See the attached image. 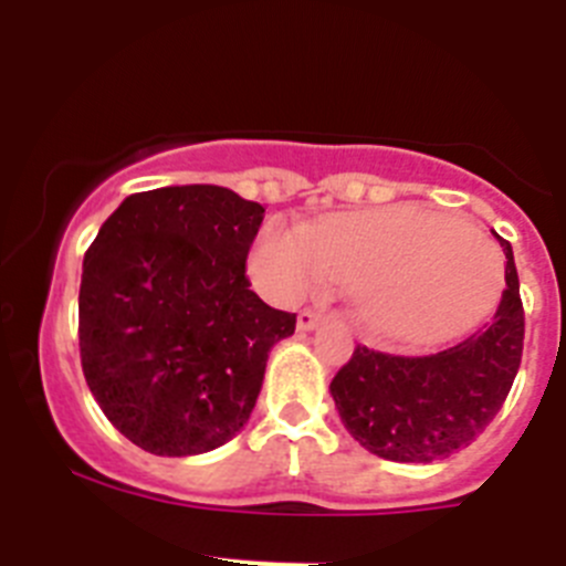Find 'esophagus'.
I'll return each instance as SVG.
<instances>
[{"instance_id":"obj_1","label":"esophagus","mask_w":566,"mask_h":566,"mask_svg":"<svg viewBox=\"0 0 566 566\" xmlns=\"http://www.w3.org/2000/svg\"><path fill=\"white\" fill-rule=\"evenodd\" d=\"M321 321H324V315L315 313V310H301L298 318H295V326H298L301 332H310V329H315Z\"/></svg>"}]
</instances>
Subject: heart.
Returning a JSON list of instances; mask_svg holds the SVG:
<instances>
[{
    "label": "heart",
    "mask_w": 566,
    "mask_h": 566,
    "mask_svg": "<svg viewBox=\"0 0 566 566\" xmlns=\"http://www.w3.org/2000/svg\"><path fill=\"white\" fill-rule=\"evenodd\" d=\"M248 265L279 304H295L332 279L348 284L363 329L396 343L432 340L478 315L503 271L485 237L419 209L335 214L310 231L271 223Z\"/></svg>",
    "instance_id": "b5f03b06"
}]
</instances>
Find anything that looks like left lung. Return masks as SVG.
I'll return each instance as SVG.
<instances>
[{"label": "left lung", "instance_id": "1", "mask_svg": "<svg viewBox=\"0 0 566 566\" xmlns=\"http://www.w3.org/2000/svg\"><path fill=\"white\" fill-rule=\"evenodd\" d=\"M505 251L500 307L455 346L399 357L357 346L329 390L360 447L396 463H432L463 450L503 408L522 363L525 310L514 251Z\"/></svg>", "mask_w": 566, "mask_h": 566}]
</instances>
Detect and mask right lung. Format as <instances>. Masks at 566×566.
Here are the masks:
<instances>
[{"label":"right lung","instance_id":"1","mask_svg":"<svg viewBox=\"0 0 566 566\" xmlns=\"http://www.w3.org/2000/svg\"><path fill=\"white\" fill-rule=\"evenodd\" d=\"M265 209L226 187L136 192L99 226L81 279V363L111 424L153 455L218 450L242 430L268 352L295 315L245 276Z\"/></svg>","mask_w":566,"mask_h":566}]
</instances>
